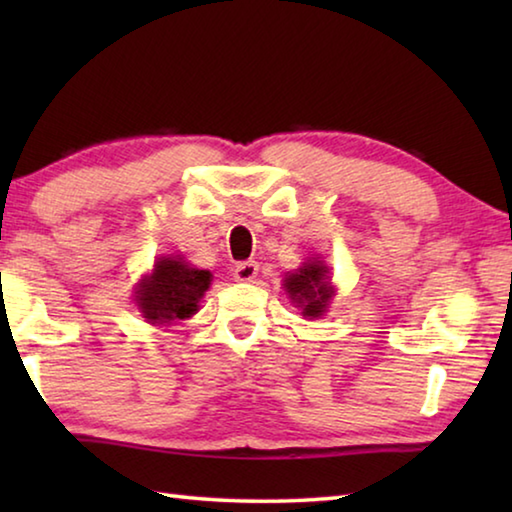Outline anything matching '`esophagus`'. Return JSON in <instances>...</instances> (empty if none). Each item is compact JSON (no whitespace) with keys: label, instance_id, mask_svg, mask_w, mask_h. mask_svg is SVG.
I'll return each mask as SVG.
<instances>
[{"label":"esophagus","instance_id":"34e87169","mask_svg":"<svg viewBox=\"0 0 512 512\" xmlns=\"http://www.w3.org/2000/svg\"><path fill=\"white\" fill-rule=\"evenodd\" d=\"M259 266L257 262H241L235 266V280L237 282H253L257 277Z\"/></svg>","mask_w":512,"mask_h":512}]
</instances>
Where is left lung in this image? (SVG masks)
<instances>
[{
	"mask_svg": "<svg viewBox=\"0 0 512 512\" xmlns=\"http://www.w3.org/2000/svg\"><path fill=\"white\" fill-rule=\"evenodd\" d=\"M284 291H287L293 305L302 309V316L309 320L320 318L334 296L329 268L323 264V259H307L298 271L284 277Z\"/></svg>",
	"mask_w": 512,
	"mask_h": 512,
	"instance_id": "8db88e82",
	"label": "left lung"
}]
</instances>
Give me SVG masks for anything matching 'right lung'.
<instances>
[{
    "instance_id": "add662e5",
    "label": "right lung",
    "mask_w": 512,
    "mask_h": 512,
    "mask_svg": "<svg viewBox=\"0 0 512 512\" xmlns=\"http://www.w3.org/2000/svg\"><path fill=\"white\" fill-rule=\"evenodd\" d=\"M210 284L212 273L194 268L185 257H158L153 271L137 282V309L151 325H173L196 314Z\"/></svg>"
}]
</instances>
